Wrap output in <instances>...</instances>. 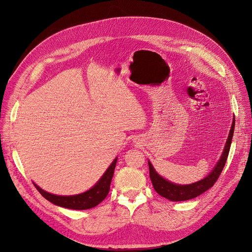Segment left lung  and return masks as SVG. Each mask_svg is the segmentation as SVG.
<instances>
[{"instance_id": "left-lung-1", "label": "left lung", "mask_w": 252, "mask_h": 252, "mask_svg": "<svg viewBox=\"0 0 252 252\" xmlns=\"http://www.w3.org/2000/svg\"><path fill=\"white\" fill-rule=\"evenodd\" d=\"M234 128H235V116L232 123V126L230 129V134L226 143V146H224L223 152L221 154L220 159L217 163L216 167L214 170L203 180L196 182L190 185H176L170 183L163 178H161L159 175H158L155 169L153 168L152 164L148 161L149 164V174H150V179L153 185V188L155 191L159 194L160 196L166 198L168 200L171 201H184V200H189L192 199V198H195L197 196L201 195L205 191H207L209 188H211L216 184L218 181L220 173L223 169L224 164L227 162L228 159V155L231 147V143H232V138L234 134Z\"/></svg>"}]
</instances>
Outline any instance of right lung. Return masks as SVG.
Instances as JSON below:
<instances>
[{"mask_svg":"<svg viewBox=\"0 0 252 252\" xmlns=\"http://www.w3.org/2000/svg\"><path fill=\"white\" fill-rule=\"evenodd\" d=\"M116 161L117 158H115L114 161L110 164L108 169L105 171V174L102 176V178L99 180V182L95 186L83 194H78L74 196H57L44 191L43 189L36 186L35 184L34 187L42 194L44 198H46L47 200H49L53 204L75 210L93 208L97 206L99 203H101L105 199L106 196L108 195Z\"/></svg>","mask_w":252,"mask_h":252,"instance_id":"right-lung-1","label":"right lung"}]
</instances>
